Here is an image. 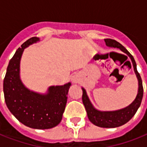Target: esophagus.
I'll return each instance as SVG.
<instances>
[{
  "mask_svg": "<svg viewBox=\"0 0 147 147\" xmlns=\"http://www.w3.org/2000/svg\"><path fill=\"white\" fill-rule=\"evenodd\" d=\"M71 80H72L73 83L76 84V83H77L78 80H79V77H78L77 75H74V76H72V77H71Z\"/></svg>",
  "mask_w": 147,
  "mask_h": 147,
  "instance_id": "obj_1",
  "label": "esophagus"
}]
</instances>
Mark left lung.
<instances>
[{
  "instance_id": "left-lung-1",
  "label": "left lung",
  "mask_w": 147,
  "mask_h": 147,
  "mask_svg": "<svg viewBox=\"0 0 147 147\" xmlns=\"http://www.w3.org/2000/svg\"><path fill=\"white\" fill-rule=\"evenodd\" d=\"M104 40H105L107 46L119 48L123 53L129 56V58L131 59L134 72L136 74L137 80H138V93L135 100L133 101V103H130L128 107L120 109V110H114V111H100V110H96L90 100L89 97L86 94V90L84 89V87H82V90H83L82 100L86 110L87 117L92 123H94L97 127H103V128H115V127H120L127 123L136 113L143 99V83H142L140 75L136 70V63L135 62V60L129 51H127L122 44H120L119 42H117L115 40L105 39Z\"/></svg>"
}]
</instances>
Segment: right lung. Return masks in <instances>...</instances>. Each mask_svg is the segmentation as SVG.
<instances>
[{
  "instance_id": "1",
  "label": "right lung",
  "mask_w": 147,
  "mask_h": 147,
  "mask_svg": "<svg viewBox=\"0 0 147 147\" xmlns=\"http://www.w3.org/2000/svg\"><path fill=\"white\" fill-rule=\"evenodd\" d=\"M39 40L38 37H31L17 50L7 68L4 94L7 107L20 123L30 128L45 129L61 123L71 84L51 86L44 94L31 91L24 85L20 77L21 56L26 47Z\"/></svg>"
}]
</instances>
